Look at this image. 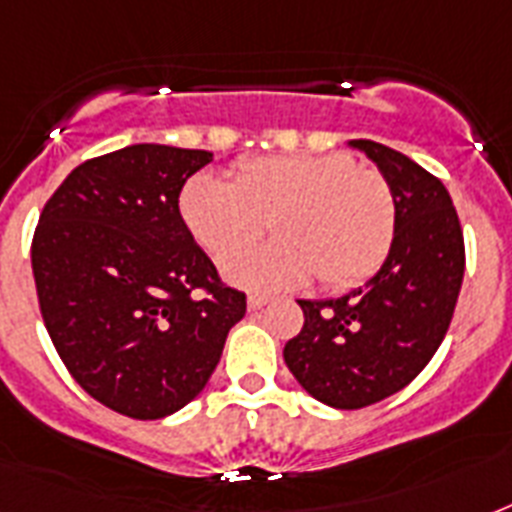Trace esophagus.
Returning a JSON list of instances; mask_svg holds the SVG:
<instances>
[{"label":"esophagus","mask_w":512,"mask_h":512,"mask_svg":"<svg viewBox=\"0 0 512 512\" xmlns=\"http://www.w3.org/2000/svg\"><path fill=\"white\" fill-rule=\"evenodd\" d=\"M268 303H271V300H268V297H265V295H249V297H247V308H249V311H252V313H255V311H263V308H265V305H268Z\"/></svg>","instance_id":"obj_1"}]
</instances>
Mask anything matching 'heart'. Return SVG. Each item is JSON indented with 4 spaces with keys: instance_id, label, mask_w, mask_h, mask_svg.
I'll return each instance as SVG.
<instances>
[{
    "instance_id": "1",
    "label": "heart",
    "mask_w": 512,
    "mask_h": 512,
    "mask_svg": "<svg viewBox=\"0 0 512 512\" xmlns=\"http://www.w3.org/2000/svg\"><path fill=\"white\" fill-rule=\"evenodd\" d=\"M177 207L193 239L217 260L272 220L279 240L223 260L225 279L255 292L303 287L313 273L321 287H353L380 268L396 233L385 177L345 154L257 156L239 164L236 183L196 172Z\"/></svg>"
}]
</instances>
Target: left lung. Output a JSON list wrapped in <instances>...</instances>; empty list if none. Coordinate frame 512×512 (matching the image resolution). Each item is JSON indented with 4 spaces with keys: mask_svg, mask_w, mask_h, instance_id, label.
<instances>
[{
    "mask_svg": "<svg viewBox=\"0 0 512 512\" xmlns=\"http://www.w3.org/2000/svg\"><path fill=\"white\" fill-rule=\"evenodd\" d=\"M377 164L396 201L393 244L372 279L332 300H297L305 324L284 361L316 401L361 409L406 388L452 324L465 241L452 196L409 156L348 140Z\"/></svg>",
    "mask_w": 512,
    "mask_h": 512,
    "instance_id": "left-lung-1",
    "label": "left lung"
}]
</instances>
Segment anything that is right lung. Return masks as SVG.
Returning <instances> with one entry per match:
<instances>
[{"mask_svg": "<svg viewBox=\"0 0 512 512\" xmlns=\"http://www.w3.org/2000/svg\"><path fill=\"white\" fill-rule=\"evenodd\" d=\"M209 162L193 148H119L79 164L36 225L31 268L52 345L95 401L135 420L199 396L247 313L177 207Z\"/></svg>", "mask_w": 512, "mask_h": 512, "instance_id": "add662e5", "label": "right lung"}]
</instances>
